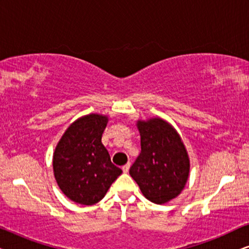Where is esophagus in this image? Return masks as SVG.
Listing matches in <instances>:
<instances>
[{"label": "esophagus", "instance_id": "1", "mask_svg": "<svg viewBox=\"0 0 249 249\" xmlns=\"http://www.w3.org/2000/svg\"><path fill=\"white\" fill-rule=\"evenodd\" d=\"M129 169H130V163H127V164H124V166H122V171H124V173H128Z\"/></svg>", "mask_w": 249, "mask_h": 249}]
</instances>
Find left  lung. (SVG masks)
<instances>
[{"label": "left lung", "mask_w": 249, "mask_h": 249, "mask_svg": "<svg viewBox=\"0 0 249 249\" xmlns=\"http://www.w3.org/2000/svg\"><path fill=\"white\" fill-rule=\"evenodd\" d=\"M142 152L129 170L146 198L164 204L179 196L189 178L190 161L178 131L163 119L138 120Z\"/></svg>", "instance_id": "obj_1"}]
</instances>
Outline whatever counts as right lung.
<instances>
[{"mask_svg": "<svg viewBox=\"0 0 249 249\" xmlns=\"http://www.w3.org/2000/svg\"><path fill=\"white\" fill-rule=\"evenodd\" d=\"M107 115L90 113L73 121L53 153V172L68 198L94 205L105 196L122 170L111 162L102 135Z\"/></svg>", "mask_w": 249, "mask_h": 249, "instance_id": "add662e5", "label": "right lung"}]
</instances>
